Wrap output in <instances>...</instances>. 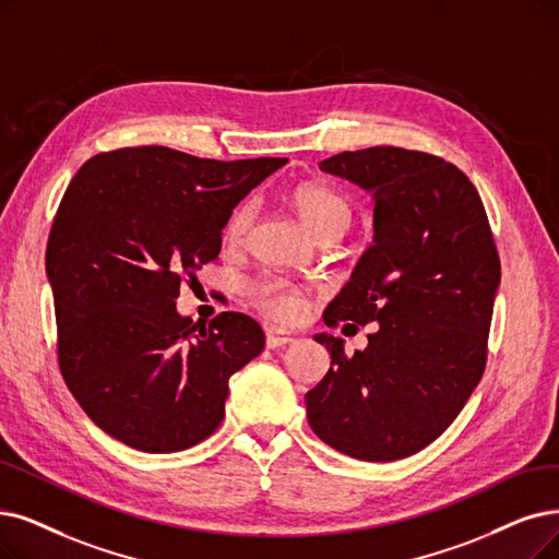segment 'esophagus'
Segmentation results:
<instances>
[{
  "mask_svg": "<svg viewBox=\"0 0 559 559\" xmlns=\"http://www.w3.org/2000/svg\"><path fill=\"white\" fill-rule=\"evenodd\" d=\"M294 342L292 334H286L282 330H267L265 332V346L271 350H277V348H284Z\"/></svg>",
  "mask_w": 559,
  "mask_h": 559,
  "instance_id": "34e87169",
  "label": "esophagus"
}]
</instances>
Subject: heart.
<instances>
[{
	"label": "heart",
	"instance_id": "b5f03b06",
	"mask_svg": "<svg viewBox=\"0 0 559 559\" xmlns=\"http://www.w3.org/2000/svg\"><path fill=\"white\" fill-rule=\"evenodd\" d=\"M292 202L305 225L314 231L319 238L325 236H340L353 219V209L348 199L321 183H305L292 192ZM257 215L254 199H245L229 217L225 219V229L222 236L229 245H240L248 236L252 222ZM250 294L254 305L280 323H296L305 314V298L292 284L282 280H261L250 286Z\"/></svg>",
	"mask_w": 559,
	"mask_h": 559
}]
</instances>
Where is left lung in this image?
<instances>
[{
    "label": "left lung",
    "mask_w": 559,
    "mask_h": 559,
    "mask_svg": "<svg viewBox=\"0 0 559 559\" xmlns=\"http://www.w3.org/2000/svg\"><path fill=\"white\" fill-rule=\"evenodd\" d=\"M319 167L373 192L376 231L323 321L378 330L353 357L317 334L332 362L305 396L309 427L353 459H406L450 427L484 373L496 238L471 178L438 155L371 146Z\"/></svg>",
    "instance_id": "1"
}]
</instances>
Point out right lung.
<instances>
[{
  "mask_svg": "<svg viewBox=\"0 0 559 559\" xmlns=\"http://www.w3.org/2000/svg\"><path fill=\"white\" fill-rule=\"evenodd\" d=\"M286 163L128 146L94 155L66 188L46 250L59 369L96 427L128 448L169 454L209 438L229 378L263 350L254 319L192 323L176 298L219 254L234 206Z\"/></svg>",
  "mask_w": 559,
  "mask_h": 559,
  "instance_id": "add662e5",
  "label": "right lung"
}]
</instances>
